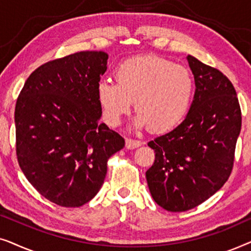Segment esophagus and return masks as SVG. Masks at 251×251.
I'll list each match as a JSON object with an SVG mask.
<instances>
[{
    "label": "esophagus",
    "instance_id": "1",
    "mask_svg": "<svg viewBox=\"0 0 251 251\" xmlns=\"http://www.w3.org/2000/svg\"><path fill=\"white\" fill-rule=\"evenodd\" d=\"M142 145H143V142H140V140L131 139V138L126 139V146L128 147V149H137V147H139Z\"/></svg>",
    "mask_w": 251,
    "mask_h": 251
}]
</instances>
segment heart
Listing matches in <instances>:
<instances>
[{"label": "heart", "mask_w": 251, "mask_h": 251, "mask_svg": "<svg viewBox=\"0 0 251 251\" xmlns=\"http://www.w3.org/2000/svg\"><path fill=\"white\" fill-rule=\"evenodd\" d=\"M115 83L101 81L97 99L102 118L116 126L131 108L138 113L135 125L153 132H167L183 121L194 91L187 68L163 57L140 56L122 61L114 71Z\"/></svg>", "instance_id": "obj_1"}]
</instances>
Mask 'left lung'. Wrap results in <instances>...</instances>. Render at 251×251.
<instances>
[{"label": "left lung", "mask_w": 251, "mask_h": 251, "mask_svg": "<svg viewBox=\"0 0 251 251\" xmlns=\"http://www.w3.org/2000/svg\"><path fill=\"white\" fill-rule=\"evenodd\" d=\"M195 94L187 116L166 135L149 142L155 160L146 171L160 207L181 212L208 200L227 181L241 130L236 91L217 68L187 56Z\"/></svg>", "instance_id": "1"}]
</instances>
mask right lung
<instances>
[{
    "mask_svg": "<svg viewBox=\"0 0 251 251\" xmlns=\"http://www.w3.org/2000/svg\"><path fill=\"white\" fill-rule=\"evenodd\" d=\"M108 54L81 51L50 60L27 78L15 109L20 169L48 200L66 208L100 190L107 161L125 139L99 122L97 88Z\"/></svg>",
    "mask_w": 251,
    "mask_h": 251,
    "instance_id": "right-lung-1",
    "label": "right lung"
}]
</instances>
